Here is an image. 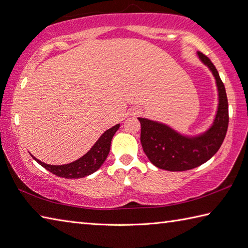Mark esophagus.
Here are the masks:
<instances>
[{"label":"esophagus","mask_w":248,"mask_h":248,"mask_svg":"<svg viewBox=\"0 0 248 248\" xmlns=\"http://www.w3.org/2000/svg\"><path fill=\"white\" fill-rule=\"evenodd\" d=\"M140 110H136L135 112V115H140Z\"/></svg>","instance_id":"1"}]
</instances>
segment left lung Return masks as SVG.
Wrapping results in <instances>:
<instances>
[{
    "label": "left lung",
    "mask_w": 248,
    "mask_h": 248,
    "mask_svg": "<svg viewBox=\"0 0 248 248\" xmlns=\"http://www.w3.org/2000/svg\"><path fill=\"white\" fill-rule=\"evenodd\" d=\"M198 57L212 71L218 91V108L212 127L193 138L183 136L156 121L139 118L140 143L144 152L155 166L170 171H183L203 164L217 154L227 133L228 100L224 83L208 56L197 52Z\"/></svg>",
    "instance_id": "obj_1"
}]
</instances>
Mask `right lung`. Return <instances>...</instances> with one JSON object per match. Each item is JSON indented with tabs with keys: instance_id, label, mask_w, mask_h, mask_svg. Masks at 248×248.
<instances>
[{
	"instance_id": "1",
	"label": "right lung",
	"mask_w": 248,
	"mask_h": 248,
	"mask_svg": "<svg viewBox=\"0 0 248 248\" xmlns=\"http://www.w3.org/2000/svg\"><path fill=\"white\" fill-rule=\"evenodd\" d=\"M118 129L119 124H116L113 128L105 131L86 155H84L75 162L69 163V164L49 165L36 159L35 156H31L35 161H37V163H39L46 170L54 173L55 176L67 179L84 178L98 170L104 161L107 160L110 148V141H112L113 136Z\"/></svg>"
}]
</instances>
